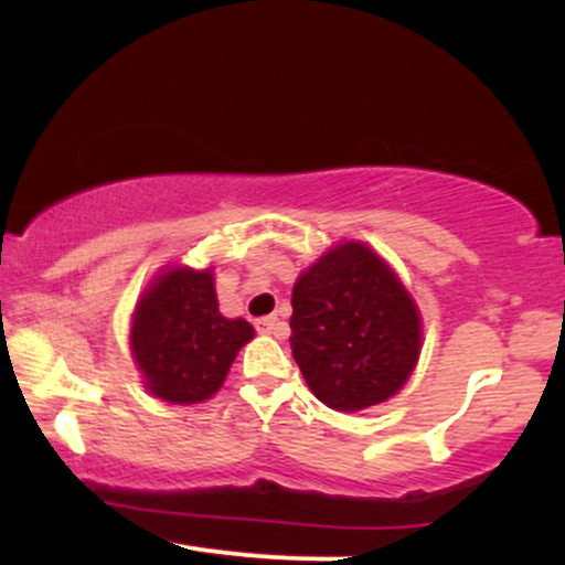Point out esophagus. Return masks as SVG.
I'll return each mask as SVG.
<instances>
[{"label":"esophagus","mask_w":565,"mask_h":565,"mask_svg":"<svg viewBox=\"0 0 565 565\" xmlns=\"http://www.w3.org/2000/svg\"><path fill=\"white\" fill-rule=\"evenodd\" d=\"M255 327H257V332H260V334H274V337H278V340H281V337H287V323L278 321L276 316H265V319H257Z\"/></svg>","instance_id":"1"}]
</instances>
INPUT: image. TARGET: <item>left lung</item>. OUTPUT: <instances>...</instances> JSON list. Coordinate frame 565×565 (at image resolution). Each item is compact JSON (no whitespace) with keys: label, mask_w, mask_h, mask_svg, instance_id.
<instances>
[{"label":"left lung","mask_w":565,"mask_h":565,"mask_svg":"<svg viewBox=\"0 0 565 565\" xmlns=\"http://www.w3.org/2000/svg\"><path fill=\"white\" fill-rule=\"evenodd\" d=\"M291 355L334 412L385 404L423 350V316L398 274L364 242H342L291 289Z\"/></svg>","instance_id":"8db88e82"}]
</instances>
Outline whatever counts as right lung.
I'll return each mask as SVG.
<instances>
[{"mask_svg": "<svg viewBox=\"0 0 565 565\" xmlns=\"http://www.w3.org/2000/svg\"><path fill=\"white\" fill-rule=\"evenodd\" d=\"M252 337L249 321L220 313L212 268L170 265L135 305L129 350L148 393L188 406L223 387L238 350Z\"/></svg>", "mask_w": 565, "mask_h": 565, "instance_id": "obj_1", "label": "right lung"}]
</instances>
